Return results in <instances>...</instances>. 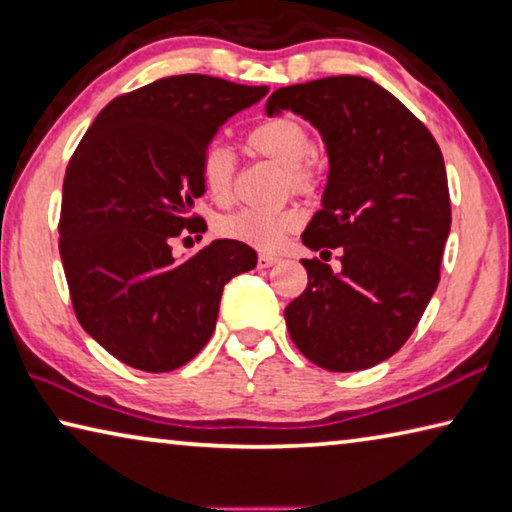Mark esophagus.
Listing matches in <instances>:
<instances>
[{"label":"esophagus","instance_id":"obj_1","mask_svg":"<svg viewBox=\"0 0 512 512\" xmlns=\"http://www.w3.org/2000/svg\"><path fill=\"white\" fill-rule=\"evenodd\" d=\"M276 263H279V258L272 256V254H261V256H258V267H263V270H265V267L276 265Z\"/></svg>","mask_w":512,"mask_h":512}]
</instances>
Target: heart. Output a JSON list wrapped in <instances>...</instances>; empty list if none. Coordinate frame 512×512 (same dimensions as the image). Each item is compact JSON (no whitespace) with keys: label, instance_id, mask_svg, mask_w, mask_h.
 <instances>
[{"label":"heart","instance_id":"obj_1","mask_svg":"<svg viewBox=\"0 0 512 512\" xmlns=\"http://www.w3.org/2000/svg\"><path fill=\"white\" fill-rule=\"evenodd\" d=\"M249 146L258 155L267 157L274 164L285 168V177L292 191H308L315 184V168L308 159L312 152V137L306 125L292 119V116H279L249 132ZM200 177L215 202L227 204L233 193V177H236V155L227 143L213 141L206 146L200 159ZM301 213L294 209L281 211H251L242 209L220 220L218 231L224 238L245 242L256 249L279 247L290 231L299 229Z\"/></svg>","mask_w":512,"mask_h":512}]
</instances>
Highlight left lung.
<instances>
[{
    "label": "left lung",
    "instance_id": "8db88e82",
    "mask_svg": "<svg viewBox=\"0 0 512 512\" xmlns=\"http://www.w3.org/2000/svg\"><path fill=\"white\" fill-rule=\"evenodd\" d=\"M285 110L315 125L328 152L321 209L303 245L321 258L342 249L337 274L317 258L301 261L308 288L285 308V324L321 369H371L400 351L436 292L452 224L441 148L396 96L362 76L276 89L265 112Z\"/></svg>",
    "mask_w": 512,
    "mask_h": 512
}]
</instances>
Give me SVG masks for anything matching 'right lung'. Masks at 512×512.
I'll use <instances>...</instances> for the list:
<instances>
[{
  "instance_id": "obj_1",
  "label": "right lung",
  "mask_w": 512,
  "mask_h": 512,
  "mask_svg": "<svg viewBox=\"0 0 512 512\" xmlns=\"http://www.w3.org/2000/svg\"><path fill=\"white\" fill-rule=\"evenodd\" d=\"M267 92L202 74L159 78L105 105L69 161L58 231L71 303L85 333L132 369L191 362L213 335L224 285L256 267L245 242L213 240L179 261L170 240L204 231L191 213L202 152Z\"/></svg>"
}]
</instances>
